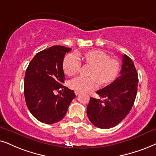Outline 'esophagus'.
<instances>
[{"mask_svg":"<svg viewBox=\"0 0 156 156\" xmlns=\"http://www.w3.org/2000/svg\"><path fill=\"white\" fill-rule=\"evenodd\" d=\"M75 94H76V96H78V94H80V92H79V91H76H76H75Z\"/></svg>","mask_w":156,"mask_h":156,"instance_id":"34e87169","label":"esophagus"}]
</instances>
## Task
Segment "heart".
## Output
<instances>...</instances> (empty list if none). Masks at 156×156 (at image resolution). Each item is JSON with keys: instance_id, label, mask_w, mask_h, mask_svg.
<instances>
[{"instance_id": "1", "label": "heart", "mask_w": 156, "mask_h": 156, "mask_svg": "<svg viewBox=\"0 0 156 156\" xmlns=\"http://www.w3.org/2000/svg\"><path fill=\"white\" fill-rule=\"evenodd\" d=\"M78 57L86 64L90 65L88 75L90 76H78L68 83L70 88L76 91L87 92L96 89L99 82L106 84L114 80L117 76L119 65L117 60L110 59L109 55L100 50H91L80 53ZM77 55L68 54L62 61V69L67 76H71L79 71L80 60Z\"/></svg>"}]
</instances>
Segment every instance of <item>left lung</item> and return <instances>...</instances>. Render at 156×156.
I'll use <instances>...</instances> for the list:
<instances>
[{
    "label": "left lung",
    "mask_w": 156,
    "mask_h": 156,
    "mask_svg": "<svg viewBox=\"0 0 156 156\" xmlns=\"http://www.w3.org/2000/svg\"><path fill=\"white\" fill-rule=\"evenodd\" d=\"M138 76L134 62L122 55L120 76L96 94L101 98H90L87 115L90 122L101 129L115 127L127 117L135 102Z\"/></svg>",
    "instance_id": "left-lung-1"
}]
</instances>
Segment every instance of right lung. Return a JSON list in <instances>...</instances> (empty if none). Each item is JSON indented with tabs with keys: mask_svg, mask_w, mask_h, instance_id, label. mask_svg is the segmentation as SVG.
Listing matches in <instances>:
<instances>
[{
	"mask_svg": "<svg viewBox=\"0 0 156 156\" xmlns=\"http://www.w3.org/2000/svg\"><path fill=\"white\" fill-rule=\"evenodd\" d=\"M71 50L64 46H52L37 53L26 70L24 97L34 117L45 124H54L63 119L72 100L73 90L62 86L65 75L62 61ZM58 91L60 94L56 95Z\"/></svg>",
	"mask_w": 156,
	"mask_h": 156,
	"instance_id": "right-lung-1",
	"label": "right lung"
}]
</instances>
